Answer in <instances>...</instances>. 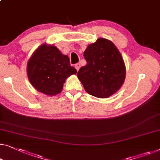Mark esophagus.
I'll return each mask as SVG.
<instances>
[{
  "mask_svg": "<svg viewBox=\"0 0 160 160\" xmlns=\"http://www.w3.org/2000/svg\"><path fill=\"white\" fill-rule=\"evenodd\" d=\"M80 67H81V65H80V63H76V64H75V68H76V69L77 71H78L79 70V68H80Z\"/></svg>",
  "mask_w": 160,
  "mask_h": 160,
  "instance_id": "34e87169",
  "label": "esophagus"
}]
</instances>
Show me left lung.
Returning <instances> with one entry per match:
<instances>
[{
	"label": "left lung",
	"instance_id": "1",
	"mask_svg": "<svg viewBox=\"0 0 160 160\" xmlns=\"http://www.w3.org/2000/svg\"><path fill=\"white\" fill-rule=\"evenodd\" d=\"M87 65L77 76L88 94L107 98L116 92L126 77V66L119 50L112 42L99 38L84 52Z\"/></svg>",
	"mask_w": 160,
	"mask_h": 160
}]
</instances>
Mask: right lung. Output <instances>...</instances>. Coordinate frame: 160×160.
Wrapping results in <instances>:
<instances>
[{
  "instance_id": "add662e5",
  "label": "right lung",
  "mask_w": 160,
  "mask_h": 160,
  "mask_svg": "<svg viewBox=\"0 0 160 160\" xmlns=\"http://www.w3.org/2000/svg\"><path fill=\"white\" fill-rule=\"evenodd\" d=\"M76 72L68 57L53 45H41L27 63V76L31 84L48 95L59 94L66 78Z\"/></svg>"
}]
</instances>
